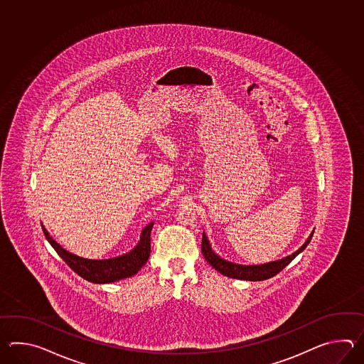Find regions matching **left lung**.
I'll return each instance as SVG.
<instances>
[{
	"label": "left lung",
	"mask_w": 364,
	"mask_h": 364,
	"mask_svg": "<svg viewBox=\"0 0 364 364\" xmlns=\"http://www.w3.org/2000/svg\"><path fill=\"white\" fill-rule=\"evenodd\" d=\"M314 235V230L309 234L307 240L303 243L301 247L294 251L293 254L285 256L279 260L269 262V263L255 264V265H245V264L232 263L229 260H225L224 257L217 255L213 251V248L209 243L208 237L205 232H203V240H201V252L217 272L224 274L226 277L230 279H243V281H264V279H271L276 276L279 272L282 271L287 264L290 263L293 259L299 255L304 248L309 246L311 238Z\"/></svg>",
	"instance_id": "left-lung-1"
}]
</instances>
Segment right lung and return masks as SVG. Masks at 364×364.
<instances>
[{"label": "right lung", "instance_id": "add662e5", "mask_svg": "<svg viewBox=\"0 0 364 364\" xmlns=\"http://www.w3.org/2000/svg\"><path fill=\"white\" fill-rule=\"evenodd\" d=\"M154 221L141 230L138 245L132 251L124 255L112 257V259H85L82 256L71 254L68 250L57 243L50 234L48 232L44 225H41L43 232L47 237L48 242L55 248L57 254L61 256L63 262L69 265L73 271L77 273L82 279L93 284H110L119 279H129L135 276L146 265L151 254V230Z\"/></svg>", "mask_w": 364, "mask_h": 364}]
</instances>
